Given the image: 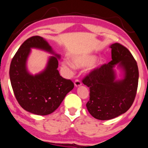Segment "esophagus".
Wrapping results in <instances>:
<instances>
[{"instance_id": "esophagus-1", "label": "esophagus", "mask_w": 148, "mask_h": 148, "mask_svg": "<svg viewBox=\"0 0 148 148\" xmlns=\"http://www.w3.org/2000/svg\"><path fill=\"white\" fill-rule=\"evenodd\" d=\"M74 85H75L76 87H80V86L81 85V82H80L79 80L76 79V80H75V82H74Z\"/></svg>"}]
</instances>
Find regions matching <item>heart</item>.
<instances>
[{
    "instance_id": "b5f03b06",
    "label": "heart",
    "mask_w": 148,
    "mask_h": 148,
    "mask_svg": "<svg viewBox=\"0 0 148 148\" xmlns=\"http://www.w3.org/2000/svg\"><path fill=\"white\" fill-rule=\"evenodd\" d=\"M96 56L92 54H78L72 55L70 57V62H67L66 64L70 67L81 68L84 67L89 66V70H93L96 69L100 65L99 61H96Z\"/></svg>"
}]
</instances>
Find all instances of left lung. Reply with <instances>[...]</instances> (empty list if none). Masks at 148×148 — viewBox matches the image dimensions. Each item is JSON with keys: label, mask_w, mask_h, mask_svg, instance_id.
Here are the masks:
<instances>
[{"label": "left lung", "mask_w": 148, "mask_h": 148, "mask_svg": "<svg viewBox=\"0 0 148 148\" xmlns=\"http://www.w3.org/2000/svg\"><path fill=\"white\" fill-rule=\"evenodd\" d=\"M112 61L92 71L83 80L89 88L86 104L94 118L108 120L126 113L133 103L139 81L137 63L130 52L118 43L111 44ZM115 66L123 78L117 79Z\"/></svg>", "instance_id": "left-lung-1"}]
</instances>
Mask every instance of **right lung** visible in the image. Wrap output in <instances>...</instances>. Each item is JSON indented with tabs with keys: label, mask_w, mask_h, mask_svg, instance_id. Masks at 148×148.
<instances>
[{
	"label": "right lung",
	"mask_w": 148,
	"mask_h": 148,
	"mask_svg": "<svg viewBox=\"0 0 148 148\" xmlns=\"http://www.w3.org/2000/svg\"><path fill=\"white\" fill-rule=\"evenodd\" d=\"M31 48L53 54L49 58L45 70L33 75L27 71L26 63ZM56 54L47 41L40 36H33L22 44L14 55L9 68L13 91L20 105L30 113L38 115L52 113L60 106L65 96L72 90L74 83L60 76Z\"/></svg>",
	"instance_id": "add662e5"
}]
</instances>
